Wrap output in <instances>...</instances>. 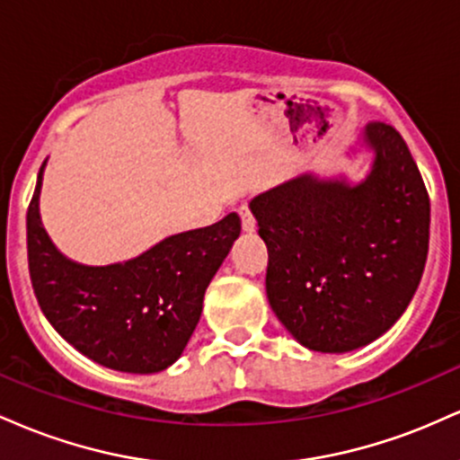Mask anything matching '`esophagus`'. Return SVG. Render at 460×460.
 <instances>
[{
    "label": "esophagus",
    "mask_w": 460,
    "mask_h": 460,
    "mask_svg": "<svg viewBox=\"0 0 460 460\" xmlns=\"http://www.w3.org/2000/svg\"><path fill=\"white\" fill-rule=\"evenodd\" d=\"M237 212H240V218H242V229H244L246 234H255L257 223H255V218H252L251 209H248L246 205H242V208L237 209Z\"/></svg>",
    "instance_id": "1"
}]
</instances>
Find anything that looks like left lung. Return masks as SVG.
I'll list each match as a JSON object with an SVG mask.
<instances>
[{"label": "left lung", "instance_id": "obj_1", "mask_svg": "<svg viewBox=\"0 0 460 460\" xmlns=\"http://www.w3.org/2000/svg\"><path fill=\"white\" fill-rule=\"evenodd\" d=\"M369 172H305L248 203L268 246L266 294L281 324L315 352L378 340L409 307L429 255L430 200L392 125L369 123Z\"/></svg>", "mask_w": 460, "mask_h": 460}]
</instances>
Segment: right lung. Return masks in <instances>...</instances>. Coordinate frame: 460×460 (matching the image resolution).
I'll use <instances>...</instances> for the list:
<instances>
[{
	"mask_svg": "<svg viewBox=\"0 0 460 460\" xmlns=\"http://www.w3.org/2000/svg\"><path fill=\"white\" fill-rule=\"evenodd\" d=\"M40 166L28 209L30 279L49 324L84 357L129 374L162 372L181 357L203 296L240 235V216L164 237L134 260L86 266L58 251L40 223Z\"/></svg>",
	"mask_w": 460,
	"mask_h": 460,
	"instance_id": "1",
	"label": "right lung"
}]
</instances>
